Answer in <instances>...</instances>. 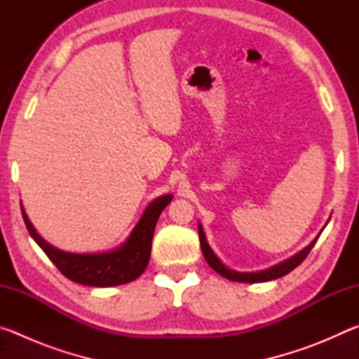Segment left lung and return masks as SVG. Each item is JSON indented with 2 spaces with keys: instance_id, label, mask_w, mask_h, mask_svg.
Listing matches in <instances>:
<instances>
[{
  "instance_id": "left-lung-1",
  "label": "left lung",
  "mask_w": 359,
  "mask_h": 359,
  "mask_svg": "<svg viewBox=\"0 0 359 359\" xmlns=\"http://www.w3.org/2000/svg\"><path fill=\"white\" fill-rule=\"evenodd\" d=\"M323 231V229H321ZM198 233H199V241H201V250L205 261H208L209 266L214 269L215 272H218L222 277L228 278V280H233V282H244V283H258V282H269V280H276V278H280L283 276H287L288 272H291L294 269V267L299 266L304 259L307 258V255L311 253L312 247L315 245V242L318 241L320 234L315 238L311 244H309L304 250H301L299 253H296L294 257L288 258L287 261H283L280 264H276L269 267V269H264V271H259V272H238L234 269H229V267L224 266L220 259L217 258V255L212 252V248L209 247L208 241H205V236H204V231L201 223L198 224Z\"/></svg>"
}]
</instances>
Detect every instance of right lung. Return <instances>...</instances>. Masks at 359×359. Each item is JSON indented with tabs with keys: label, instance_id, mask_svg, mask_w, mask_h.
Here are the masks:
<instances>
[{
	"label": "right lung",
	"instance_id": "right-lung-1",
	"mask_svg": "<svg viewBox=\"0 0 359 359\" xmlns=\"http://www.w3.org/2000/svg\"><path fill=\"white\" fill-rule=\"evenodd\" d=\"M172 201V194L156 198L144 210L130 238L118 248L104 253H69L48 244L36 233L22 205L23 222L28 233L44 253L69 280L88 287H117L136 280L149 264L151 239H154L158 217Z\"/></svg>",
	"mask_w": 359,
	"mask_h": 359
}]
</instances>
